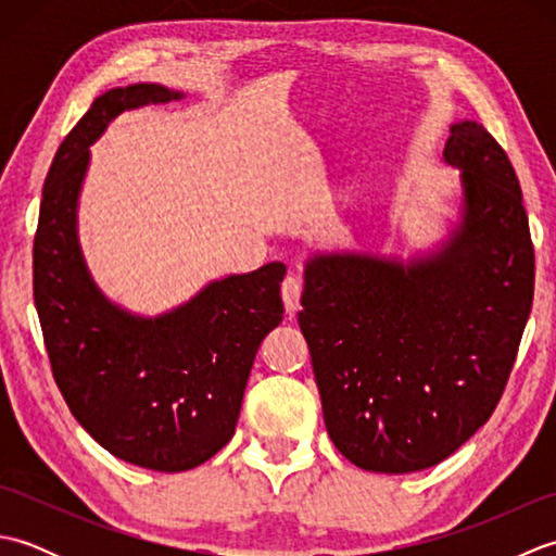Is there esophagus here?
I'll list each match as a JSON object with an SVG mask.
<instances>
[{
  "label": "esophagus",
  "instance_id": "34e87169",
  "mask_svg": "<svg viewBox=\"0 0 556 556\" xmlns=\"http://www.w3.org/2000/svg\"><path fill=\"white\" fill-rule=\"evenodd\" d=\"M301 291H303V285L299 277L289 275L285 281H281V299H285V308L289 315H293L299 311V303H301Z\"/></svg>",
  "mask_w": 556,
  "mask_h": 556
}]
</instances>
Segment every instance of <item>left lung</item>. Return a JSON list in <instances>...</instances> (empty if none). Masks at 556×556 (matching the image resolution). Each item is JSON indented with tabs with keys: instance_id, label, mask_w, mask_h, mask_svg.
<instances>
[{
	"instance_id": "1",
	"label": "left lung",
	"mask_w": 556,
	"mask_h": 556,
	"mask_svg": "<svg viewBox=\"0 0 556 556\" xmlns=\"http://www.w3.org/2000/svg\"><path fill=\"white\" fill-rule=\"evenodd\" d=\"M448 131L460 219L434 253L305 263L299 325L327 432L372 473L437 466L490 420L533 308L535 253L511 162L478 122Z\"/></svg>"
}]
</instances>
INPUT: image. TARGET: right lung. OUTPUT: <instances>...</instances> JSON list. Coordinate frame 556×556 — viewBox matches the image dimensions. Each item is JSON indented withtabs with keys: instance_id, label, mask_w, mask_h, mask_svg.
Returning <instances> with one entry per match:
<instances>
[{
	"instance_id": "obj_1",
	"label": "right lung",
	"mask_w": 556,
	"mask_h": 556,
	"mask_svg": "<svg viewBox=\"0 0 556 556\" xmlns=\"http://www.w3.org/2000/svg\"><path fill=\"white\" fill-rule=\"evenodd\" d=\"M179 98L157 83L96 98L52 160L33 243L35 308L66 406L110 454L160 473L205 464L233 437L255 353L285 315L287 275L269 263L210 281L157 317L119 308L92 281L76 231L88 148L122 112Z\"/></svg>"
}]
</instances>
